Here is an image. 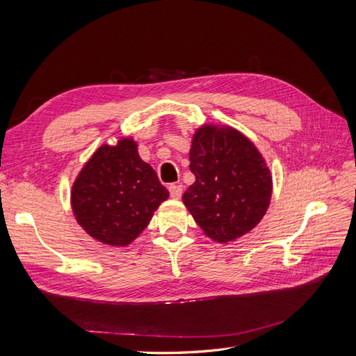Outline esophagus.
Segmentation results:
<instances>
[{"label":"esophagus","mask_w":356,"mask_h":356,"mask_svg":"<svg viewBox=\"0 0 356 356\" xmlns=\"http://www.w3.org/2000/svg\"><path fill=\"white\" fill-rule=\"evenodd\" d=\"M169 193H170V197L179 199L181 195H182V186L181 184H170L169 186Z\"/></svg>","instance_id":"obj_1"}]
</instances>
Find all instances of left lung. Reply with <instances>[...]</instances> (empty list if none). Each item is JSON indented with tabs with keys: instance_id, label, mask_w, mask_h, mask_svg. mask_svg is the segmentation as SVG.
I'll return each mask as SVG.
<instances>
[{
	"instance_id": "1",
	"label": "left lung",
	"mask_w": 356,
	"mask_h": 356,
	"mask_svg": "<svg viewBox=\"0 0 356 356\" xmlns=\"http://www.w3.org/2000/svg\"><path fill=\"white\" fill-rule=\"evenodd\" d=\"M196 181L182 202L208 238L227 243L261 221L272 197V175L257 147L230 126L204 124L191 141Z\"/></svg>"
}]
</instances>
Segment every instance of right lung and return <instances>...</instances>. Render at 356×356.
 I'll list each match as a JSON object with an SVG mask.
<instances>
[{"label":"right lung","instance_id":"add662e5","mask_svg":"<svg viewBox=\"0 0 356 356\" xmlns=\"http://www.w3.org/2000/svg\"><path fill=\"white\" fill-rule=\"evenodd\" d=\"M169 197L132 138L105 144L89 159L71 191L72 212L93 239L110 246L134 242Z\"/></svg>","mask_w":356,"mask_h":356}]
</instances>
